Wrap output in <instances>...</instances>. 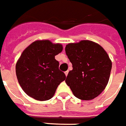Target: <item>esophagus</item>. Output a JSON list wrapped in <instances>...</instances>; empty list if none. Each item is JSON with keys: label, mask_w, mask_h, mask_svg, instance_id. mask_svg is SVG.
Wrapping results in <instances>:
<instances>
[{"label": "esophagus", "mask_w": 126, "mask_h": 126, "mask_svg": "<svg viewBox=\"0 0 126 126\" xmlns=\"http://www.w3.org/2000/svg\"><path fill=\"white\" fill-rule=\"evenodd\" d=\"M68 72H68V71H66V72H65V76H67V74H68Z\"/></svg>", "instance_id": "obj_1"}]
</instances>
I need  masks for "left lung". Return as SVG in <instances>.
Masks as SVG:
<instances>
[{
  "mask_svg": "<svg viewBox=\"0 0 126 126\" xmlns=\"http://www.w3.org/2000/svg\"><path fill=\"white\" fill-rule=\"evenodd\" d=\"M65 53L72 64L65 83L76 97L92 100L101 93L108 83L112 61L101 45L88 40L69 43Z\"/></svg>",
  "mask_w": 126,
  "mask_h": 126,
  "instance_id": "left-lung-1",
  "label": "left lung"
}]
</instances>
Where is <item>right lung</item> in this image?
I'll return each mask as SVG.
<instances>
[{
	"mask_svg": "<svg viewBox=\"0 0 126 126\" xmlns=\"http://www.w3.org/2000/svg\"><path fill=\"white\" fill-rule=\"evenodd\" d=\"M62 50L61 44L38 40L23 52L16 63V73L27 95L38 101H47L54 95L58 85L66 78L55 59Z\"/></svg>",
	"mask_w": 126,
	"mask_h": 126,
	"instance_id": "right-lung-1",
	"label": "right lung"
}]
</instances>
